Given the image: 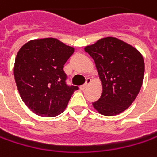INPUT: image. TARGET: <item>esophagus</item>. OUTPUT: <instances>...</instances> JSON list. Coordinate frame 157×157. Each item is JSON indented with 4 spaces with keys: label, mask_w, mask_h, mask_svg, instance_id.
<instances>
[{
    "label": "esophagus",
    "mask_w": 157,
    "mask_h": 157,
    "mask_svg": "<svg viewBox=\"0 0 157 157\" xmlns=\"http://www.w3.org/2000/svg\"><path fill=\"white\" fill-rule=\"evenodd\" d=\"M91 81H92V79H91L90 78H86V84L80 86V90H82V91L85 90V89H86V88L90 85Z\"/></svg>",
    "instance_id": "obj_1"
}]
</instances>
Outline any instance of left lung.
<instances>
[{"label": "left lung", "instance_id": "8db88e82", "mask_svg": "<svg viewBox=\"0 0 157 157\" xmlns=\"http://www.w3.org/2000/svg\"><path fill=\"white\" fill-rule=\"evenodd\" d=\"M94 59L102 84V94L94 108L104 116H115L129 108L143 82L144 60L135 48L107 37L85 48Z\"/></svg>", "mask_w": 157, "mask_h": 157}]
</instances>
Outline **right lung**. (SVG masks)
Masks as SVG:
<instances>
[{
    "label": "right lung",
    "mask_w": 157,
    "mask_h": 157,
    "mask_svg": "<svg viewBox=\"0 0 157 157\" xmlns=\"http://www.w3.org/2000/svg\"><path fill=\"white\" fill-rule=\"evenodd\" d=\"M72 47L54 38L30 40L17 55L14 77L25 105L41 117H56L68 105L78 87L68 86L63 65Z\"/></svg>",
    "instance_id": "obj_1"
}]
</instances>
